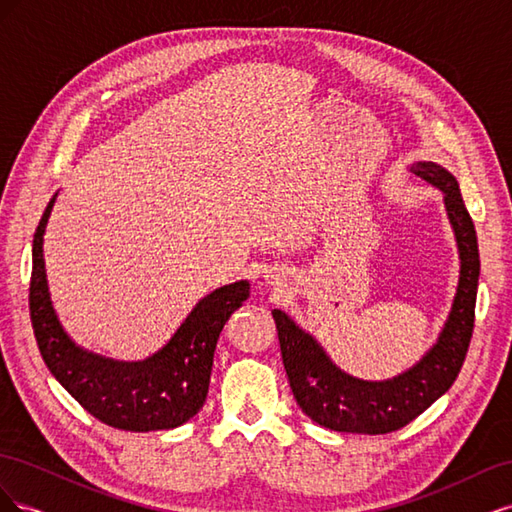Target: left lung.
<instances>
[{"label":"left lung","mask_w":512,"mask_h":512,"mask_svg":"<svg viewBox=\"0 0 512 512\" xmlns=\"http://www.w3.org/2000/svg\"><path fill=\"white\" fill-rule=\"evenodd\" d=\"M410 170L444 194V209L459 252V284L436 344L393 378L361 380L339 369L316 337L286 312L273 309L294 399L314 423L333 431L378 436L406 427L451 389L470 346L480 273L474 222L463 205L457 179L444 166L414 162Z\"/></svg>","instance_id":"8db88e82"}]
</instances>
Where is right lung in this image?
<instances>
[{
    "mask_svg": "<svg viewBox=\"0 0 512 512\" xmlns=\"http://www.w3.org/2000/svg\"><path fill=\"white\" fill-rule=\"evenodd\" d=\"M57 194L34 235L29 314L42 359L55 380L98 421L126 431L175 429L203 408L213 352L230 314L250 297V282L215 288L200 299L173 337L143 361H117L81 348L61 327L44 267V232Z\"/></svg>",
    "mask_w": 512,
    "mask_h": 512,
    "instance_id": "1",
    "label": "right lung"
}]
</instances>
